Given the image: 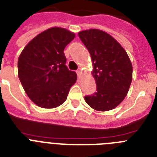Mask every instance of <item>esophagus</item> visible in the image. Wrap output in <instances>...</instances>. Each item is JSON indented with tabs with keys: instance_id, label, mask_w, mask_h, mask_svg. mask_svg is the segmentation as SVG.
<instances>
[{
	"instance_id": "1",
	"label": "esophagus",
	"mask_w": 157,
	"mask_h": 157,
	"mask_svg": "<svg viewBox=\"0 0 157 157\" xmlns=\"http://www.w3.org/2000/svg\"><path fill=\"white\" fill-rule=\"evenodd\" d=\"M76 73H77V76H78V77H80L81 75V68H78V69L76 70Z\"/></svg>"
}]
</instances>
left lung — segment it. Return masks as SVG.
I'll list each match as a JSON object with an SVG mask.
<instances>
[{"instance_id": "obj_1", "label": "left lung", "mask_w": 157, "mask_h": 157, "mask_svg": "<svg viewBox=\"0 0 157 157\" xmlns=\"http://www.w3.org/2000/svg\"><path fill=\"white\" fill-rule=\"evenodd\" d=\"M91 56L97 92L85 97L88 105L98 111L118 106L129 90L132 64L123 47L102 30L91 29L78 33Z\"/></svg>"}]
</instances>
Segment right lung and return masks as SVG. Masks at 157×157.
<instances>
[{"instance_id":"add662e5","label":"right lung","mask_w":157,"mask_h":157,"mask_svg":"<svg viewBox=\"0 0 157 157\" xmlns=\"http://www.w3.org/2000/svg\"><path fill=\"white\" fill-rule=\"evenodd\" d=\"M74 38V33L66 29L50 28L34 38L19 56V80L27 96L40 107L63 104L76 82V73L65 65L63 53Z\"/></svg>"}]
</instances>
